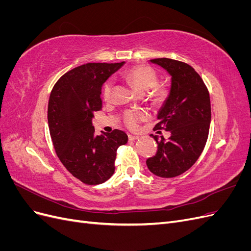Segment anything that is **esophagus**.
Masks as SVG:
<instances>
[{
	"label": "esophagus",
	"instance_id": "34e87169",
	"mask_svg": "<svg viewBox=\"0 0 251 251\" xmlns=\"http://www.w3.org/2000/svg\"><path fill=\"white\" fill-rule=\"evenodd\" d=\"M138 138H139V136H136V135H128V140H130V141L137 140Z\"/></svg>",
	"mask_w": 251,
	"mask_h": 251
}]
</instances>
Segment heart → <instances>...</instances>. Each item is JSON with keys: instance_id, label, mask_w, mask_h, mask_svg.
I'll return each instance as SVG.
<instances>
[{"instance_id": "heart-1", "label": "heart", "mask_w": 251, "mask_h": 251, "mask_svg": "<svg viewBox=\"0 0 251 251\" xmlns=\"http://www.w3.org/2000/svg\"><path fill=\"white\" fill-rule=\"evenodd\" d=\"M124 76L139 91H147L156 85L158 76L156 72L149 66H135L124 72ZM114 82L109 79L102 87V97L109 100L112 94ZM170 94L169 89L164 86H156L151 90V96L157 104H162L168 100ZM147 118V113L142 110H127L124 114V123L128 128H136L140 121Z\"/></svg>"}]
</instances>
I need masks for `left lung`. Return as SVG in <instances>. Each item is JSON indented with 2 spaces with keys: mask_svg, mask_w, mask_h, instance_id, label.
<instances>
[{
  "mask_svg": "<svg viewBox=\"0 0 251 251\" xmlns=\"http://www.w3.org/2000/svg\"><path fill=\"white\" fill-rule=\"evenodd\" d=\"M171 75L168 100L159 110L154 130L169 131L171 137L154 136L158 143L155 156L149 158V170L158 177L173 178L191 169L206 144L211 111L208 90L192 66L172 58H155ZM160 133V131H158Z\"/></svg>",
  "mask_w": 251,
  "mask_h": 251,
  "instance_id": "1",
  "label": "left lung"
}]
</instances>
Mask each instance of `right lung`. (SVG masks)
Wrapping results in <instances>:
<instances>
[{
    "mask_svg": "<svg viewBox=\"0 0 251 251\" xmlns=\"http://www.w3.org/2000/svg\"><path fill=\"white\" fill-rule=\"evenodd\" d=\"M125 65L89 63L68 71L53 87L48 103L50 136L60 162L89 185L103 183L115 171L117 149L127 142L120 130L95 135L94 112L102 108L101 87Z\"/></svg>",
    "mask_w": 251,
    "mask_h": 251,
    "instance_id": "1",
    "label": "right lung"
}]
</instances>
